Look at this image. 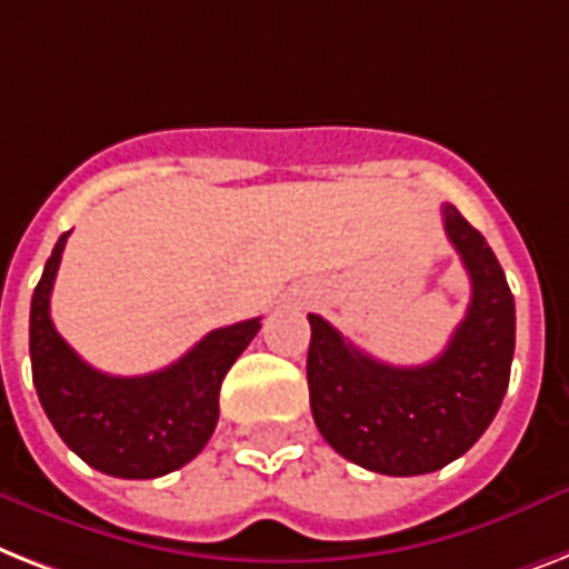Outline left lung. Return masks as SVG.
<instances>
[{
    "label": "left lung",
    "mask_w": 569,
    "mask_h": 569,
    "mask_svg": "<svg viewBox=\"0 0 569 569\" xmlns=\"http://www.w3.org/2000/svg\"><path fill=\"white\" fill-rule=\"evenodd\" d=\"M441 212L470 277L468 316L441 357L397 368L309 316L307 382L318 432L339 456L386 477H420L465 456L509 389L515 298L502 266L456 207Z\"/></svg>",
    "instance_id": "obj_1"
}]
</instances>
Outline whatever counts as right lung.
Here are the masks:
<instances>
[{"label":"right lung","instance_id":"add662e5","mask_svg":"<svg viewBox=\"0 0 569 569\" xmlns=\"http://www.w3.org/2000/svg\"><path fill=\"white\" fill-rule=\"evenodd\" d=\"M69 233L58 239L31 298L29 353L43 412L69 450L119 479H154L183 468L219 423V389L260 330V318L207 332L163 371L110 377L78 357L49 316Z\"/></svg>","mask_w":569,"mask_h":569}]
</instances>
